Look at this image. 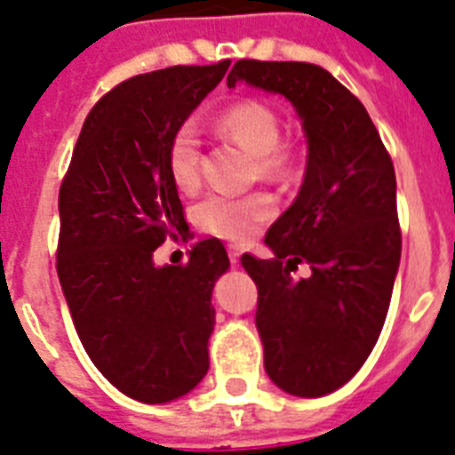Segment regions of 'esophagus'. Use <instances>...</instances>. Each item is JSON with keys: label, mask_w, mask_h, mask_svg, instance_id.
<instances>
[{"label": "esophagus", "mask_w": 455, "mask_h": 455, "mask_svg": "<svg viewBox=\"0 0 455 455\" xmlns=\"http://www.w3.org/2000/svg\"><path fill=\"white\" fill-rule=\"evenodd\" d=\"M240 254H243V251H240L238 247H234V245L228 247V259H231V263H234V266L240 261Z\"/></svg>", "instance_id": "obj_1"}]
</instances>
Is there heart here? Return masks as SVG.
Here are the masks:
<instances>
[{
    "label": "heart",
    "mask_w": 455,
    "mask_h": 455,
    "mask_svg": "<svg viewBox=\"0 0 455 455\" xmlns=\"http://www.w3.org/2000/svg\"><path fill=\"white\" fill-rule=\"evenodd\" d=\"M217 127L224 136L240 143L257 156L263 178H282L289 171V155L280 148V120L275 110L261 101H240L221 113ZM166 166L180 192H194L201 178V140L194 124H182L173 133L166 150ZM270 215L266 196H224L212 194L194 208V221L201 231L217 238L245 243Z\"/></svg>",
    "instance_id": "heart-1"
}]
</instances>
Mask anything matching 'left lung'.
<instances>
[{"label": "left lung", "instance_id": "left-lung-1", "mask_svg": "<svg viewBox=\"0 0 455 455\" xmlns=\"http://www.w3.org/2000/svg\"><path fill=\"white\" fill-rule=\"evenodd\" d=\"M245 83L293 106L307 140L303 185L270 227L273 259L243 254L259 289L263 365L282 391L322 398L370 356L400 266L395 171L365 106L326 68L240 60L227 85ZM299 262L311 266L293 281Z\"/></svg>", "mask_w": 455, "mask_h": 455}]
</instances>
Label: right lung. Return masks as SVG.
Returning a JSON list of instances; mask_svg holds the SVG:
<instances>
[{"label": "right lung", "instance_id": "add662e5", "mask_svg": "<svg viewBox=\"0 0 455 455\" xmlns=\"http://www.w3.org/2000/svg\"><path fill=\"white\" fill-rule=\"evenodd\" d=\"M228 64L162 68L110 90L60 189L57 275L78 338L99 372L145 404L182 398L210 368V300L231 266L227 250L198 240L187 266H156L152 254L189 235L166 150Z\"/></svg>", "mask_w": 455, "mask_h": 455}]
</instances>
